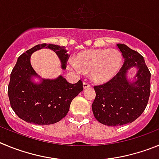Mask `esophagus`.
Here are the masks:
<instances>
[{
  "instance_id": "obj_1",
  "label": "esophagus",
  "mask_w": 159,
  "mask_h": 159,
  "mask_svg": "<svg viewBox=\"0 0 159 159\" xmlns=\"http://www.w3.org/2000/svg\"><path fill=\"white\" fill-rule=\"evenodd\" d=\"M89 87H90V85H89L87 82L83 83V89H87V88H89Z\"/></svg>"
}]
</instances>
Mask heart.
Here are the masks:
<instances>
[{"label": "heart", "instance_id": "b5f03b06", "mask_svg": "<svg viewBox=\"0 0 159 159\" xmlns=\"http://www.w3.org/2000/svg\"><path fill=\"white\" fill-rule=\"evenodd\" d=\"M123 63V55L116 49H89L81 51L70 62L71 69L89 72L93 81L103 84L118 74Z\"/></svg>", "mask_w": 159, "mask_h": 159}]
</instances>
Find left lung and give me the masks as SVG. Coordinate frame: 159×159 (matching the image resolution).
I'll return each instance as SVG.
<instances>
[{
    "mask_svg": "<svg viewBox=\"0 0 159 159\" xmlns=\"http://www.w3.org/2000/svg\"><path fill=\"white\" fill-rule=\"evenodd\" d=\"M124 58L120 70L104 85L94 86L92 104L97 121L107 126H121L135 121L145 110L151 93V73L143 57L125 44L118 43ZM135 69L136 75L129 77Z\"/></svg>",
    "mask_w": 159,
    "mask_h": 159,
    "instance_id": "8db88e82",
    "label": "left lung"
}]
</instances>
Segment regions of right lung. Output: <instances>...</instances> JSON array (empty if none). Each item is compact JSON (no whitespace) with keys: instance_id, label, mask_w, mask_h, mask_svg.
Here are the masks:
<instances>
[{"instance_id":"obj_1","label":"right lung","mask_w":159,"mask_h":159,"mask_svg":"<svg viewBox=\"0 0 159 159\" xmlns=\"http://www.w3.org/2000/svg\"><path fill=\"white\" fill-rule=\"evenodd\" d=\"M43 48L55 52L62 69L66 70L69 55L65 47L39 44L18 58L8 88L10 104L15 113L23 120L36 125H48L61 120L68 113L73 99L83 90L81 80L70 84L62 75L45 79L35 72L31 64V56Z\"/></svg>"}]
</instances>
